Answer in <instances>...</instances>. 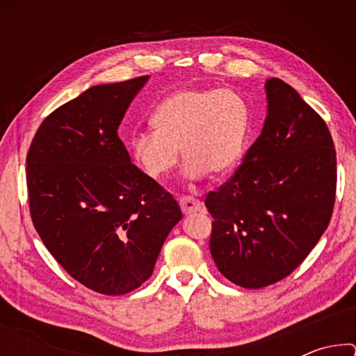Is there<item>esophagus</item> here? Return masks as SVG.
<instances>
[{
  "instance_id": "obj_1",
  "label": "esophagus",
  "mask_w": 356,
  "mask_h": 356,
  "mask_svg": "<svg viewBox=\"0 0 356 356\" xmlns=\"http://www.w3.org/2000/svg\"><path fill=\"white\" fill-rule=\"evenodd\" d=\"M179 206L185 215H190L197 212V210H201V201L193 196H182L179 197Z\"/></svg>"
}]
</instances>
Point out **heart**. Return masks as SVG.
Here are the masks:
<instances>
[{
    "instance_id": "heart-1",
    "label": "heart",
    "mask_w": 356,
    "mask_h": 356,
    "mask_svg": "<svg viewBox=\"0 0 356 356\" xmlns=\"http://www.w3.org/2000/svg\"><path fill=\"white\" fill-rule=\"evenodd\" d=\"M150 127L154 131H140L130 140L136 166L150 179H161L176 168L182 149L185 177L201 180L209 172L225 176L240 163L251 111L232 89L184 88L160 102Z\"/></svg>"
}]
</instances>
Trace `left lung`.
Returning a JSON list of instances; mask_svg holds the SVG:
<instances>
[{"instance_id":"8db88e82","label":"left lung","mask_w":356,"mask_h":356,"mask_svg":"<svg viewBox=\"0 0 356 356\" xmlns=\"http://www.w3.org/2000/svg\"><path fill=\"white\" fill-rule=\"evenodd\" d=\"M267 118L236 174L206 197L210 252L222 276L261 289L291 275L328 227L336 150L323 119L280 78L265 81Z\"/></svg>"}]
</instances>
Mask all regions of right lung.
Listing matches in <instances>:
<instances>
[{
  "instance_id": "right-lung-1",
  "label": "right lung",
  "mask_w": 356,
  "mask_h": 356,
  "mask_svg": "<svg viewBox=\"0 0 356 356\" xmlns=\"http://www.w3.org/2000/svg\"><path fill=\"white\" fill-rule=\"evenodd\" d=\"M149 76L89 88L53 111L26 156L29 212L42 242L72 278L124 295L150 278L176 200L131 163L118 129Z\"/></svg>"
}]
</instances>
